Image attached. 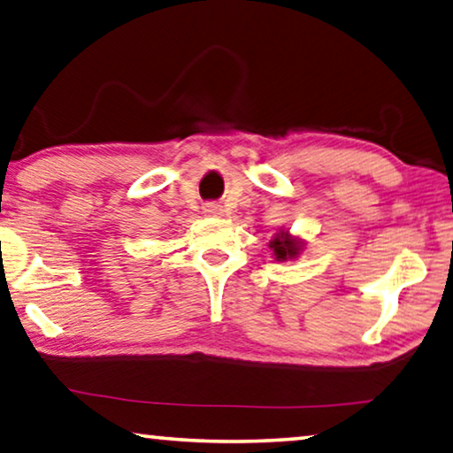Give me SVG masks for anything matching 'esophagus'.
I'll return each mask as SVG.
<instances>
[{
    "mask_svg": "<svg viewBox=\"0 0 453 453\" xmlns=\"http://www.w3.org/2000/svg\"><path fill=\"white\" fill-rule=\"evenodd\" d=\"M203 213H207V215H221V205L215 203V201H209V203L203 205Z\"/></svg>",
    "mask_w": 453,
    "mask_h": 453,
    "instance_id": "34e87169",
    "label": "esophagus"
}]
</instances>
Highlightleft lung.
<instances>
[{
	"instance_id": "1",
	"label": "left lung",
	"mask_w": 453,
	"mask_h": 453,
	"mask_svg": "<svg viewBox=\"0 0 453 453\" xmlns=\"http://www.w3.org/2000/svg\"><path fill=\"white\" fill-rule=\"evenodd\" d=\"M270 248L274 250V256L280 260H287V258H293V256L299 254V246H296L295 240H288L287 234H280V238L273 240V244Z\"/></svg>"
}]
</instances>
